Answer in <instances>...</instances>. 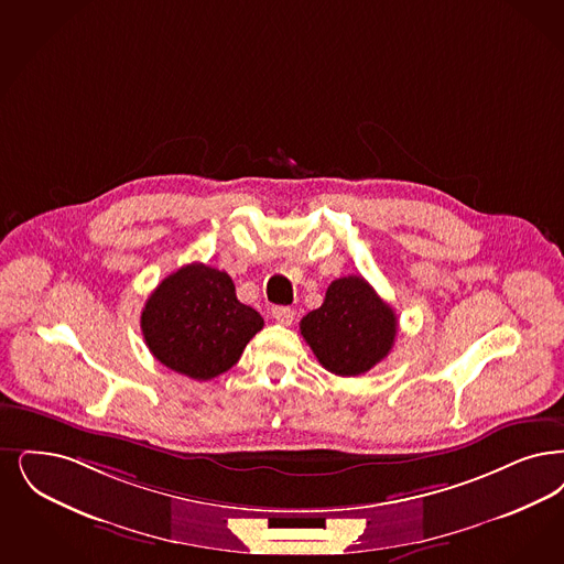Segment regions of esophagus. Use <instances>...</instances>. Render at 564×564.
I'll list each match as a JSON object with an SVG mask.
<instances>
[{"mask_svg":"<svg viewBox=\"0 0 564 564\" xmlns=\"http://www.w3.org/2000/svg\"><path fill=\"white\" fill-rule=\"evenodd\" d=\"M272 318L276 321V323H281V325H292L293 313L292 308H288V306H274L271 311Z\"/></svg>","mask_w":564,"mask_h":564,"instance_id":"1","label":"esophagus"}]
</instances>
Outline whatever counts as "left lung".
<instances>
[{
    "mask_svg": "<svg viewBox=\"0 0 564 564\" xmlns=\"http://www.w3.org/2000/svg\"><path fill=\"white\" fill-rule=\"evenodd\" d=\"M397 315L362 276L336 279L321 308L300 321V332L318 362L341 378L367 373L388 357Z\"/></svg>",
    "mask_w": 564,
    "mask_h": 564,
    "instance_id": "1",
    "label": "left lung"
}]
</instances>
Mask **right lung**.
I'll return each instance as SVG.
<instances>
[{"label": "right lung", "mask_w": 564, "mask_h": 564, "mask_svg": "<svg viewBox=\"0 0 564 564\" xmlns=\"http://www.w3.org/2000/svg\"><path fill=\"white\" fill-rule=\"evenodd\" d=\"M140 327L159 362L205 382L241 359L264 318L237 300L225 271L193 262L165 276L149 295Z\"/></svg>", "instance_id": "obj_1"}]
</instances>
